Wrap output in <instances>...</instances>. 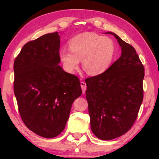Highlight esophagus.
I'll use <instances>...</instances> for the list:
<instances>
[{
  "label": "esophagus",
  "mask_w": 159,
  "mask_h": 159,
  "mask_svg": "<svg viewBox=\"0 0 159 159\" xmlns=\"http://www.w3.org/2000/svg\"><path fill=\"white\" fill-rule=\"evenodd\" d=\"M80 86H81L82 90H83V94H85V90L87 89V85H86V83L85 82H80Z\"/></svg>",
  "instance_id": "34e87169"
}]
</instances>
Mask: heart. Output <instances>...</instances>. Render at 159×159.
<instances>
[{
  "mask_svg": "<svg viewBox=\"0 0 159 159\" xmlns=\"http://www.w3.org/2000/svg\"><path fill=\"white\" fill-rule=\"evenodd\" d=\"M70 50L61 49L59 55L64 69L72 73L82 60L83 69L90 76L99 75L111 66L116 54L113 40L94 32H83L69 40Z\"/></svg>",
  "mask_w": 159,
  "mask_h": 159,
  "instance_id": "obj_1",
  "label": "heart"
}]
</instances>
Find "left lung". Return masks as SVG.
<instances>
[{
  "label": "left lung",
  "mask_w": 159,
  "mask_h": 159,
  "mask_svg": "<svg viewBox=\"0 0 159 159\" xmlns=\"http://www.w3.org/2000/svg\"><path fill=\"white\" fill-rule=\"evenodd\" d=\"M121 56L98 76L85 79L90 126L102 140L123 135L132 128L143 100L144 68L134 48L112 32Z\"/></svg>",
  "instance_id": "obj_1"
}]
</instances>
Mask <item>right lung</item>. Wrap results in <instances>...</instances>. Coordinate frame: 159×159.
Wrapping results in <instances>:
<instances>
[{
    "label": "right lung",
    "instance_id": "1",
    "mask_svg": "<svg viewBox=\"0 0 159 159\" xmlns=\"http://www.w3.org/2000/svg\"><path fill=\"white\" fill-rule=\"evenodd\" d=\"M60 36L47 34L24 45L14 62V93L18 110L29 130L45 138L65 128L74 101L82 90L76 76L59 63Z\"/></svg>",
    "mask_w": 159,
    "mask_h": 159
}]
</instances>
